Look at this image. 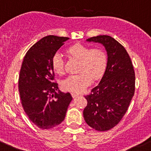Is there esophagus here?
Returning a JSON list of instances; mask_svg holds the SVG:
<instances>
[{
  "instance_id": "34e87169",
  "label": "esophagus",
  "mask_w": 151,
  "mask_h": 151,
  "mask_svg": "<svg viewBox=\"0 0 151 151\" xmlns=\"http://www.w3.org/2000/svg\"><path fill=\"white\" fill-rule=\"evenodd\" d=\"M71 94H72V97H78V96H79V94H77V93H75V92H72L71 93Z\"/></svg>"
}]
</instances>
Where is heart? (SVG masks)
I'll return each mask as SVG.
<instances>
[{"instance_id": "b5f03b06", "label": "heart", "mask_w": 151, "mask_h": 151, "mask_svg": "<svg viewBox=\"0 0 151 151\" xmlns=\"http://www.w3.org/2000/svg\"><path fill=\"white\" fill-rule=\"evenodd\" d=\"M67 53L80 61L78 75L70 76L62 82L63 89L73 92H81L91 83V78L97 80L103 75L107 65V56L100 49H91L81 43H76L67 49ZM54 73L64 74V60L60 53H56L52 59Z\"/></svg>"}]
</instances>
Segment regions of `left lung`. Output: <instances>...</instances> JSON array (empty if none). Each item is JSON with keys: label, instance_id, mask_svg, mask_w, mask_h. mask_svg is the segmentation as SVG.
Segmentation results:
<instances>
[{"label": "left lung", "instance_id": "1", "mask_svg": "<svg viewBox=\"0 0 151 151\" xmlns=\"http://www.w3.org/2000/svg\"><path fill=\"white\" fill-rule=\"evenodd\" d=\"M103 45L108 54L106 69L100 82L85 96V122L97 131H108L117 125L129 108L134 94L135 74L125 48L109 35L88 38Z\"/></svg>", "mask_w": 151, "mask_h": 151}]
</instances>
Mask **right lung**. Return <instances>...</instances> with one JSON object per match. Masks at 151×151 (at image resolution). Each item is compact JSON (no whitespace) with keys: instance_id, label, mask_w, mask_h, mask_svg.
<instances>
[{"instance_id":"1","label":"right lung","mask_w":151,"mask_h":151,"mask_svg":"<svg viewBox=\"0 0 151 151\" xmlns=\"http://www.w3.org/2000/svg\"><path fill=\"white\" fill-rule=\"evenodd\" d=\"M69 38L48 35L26 53L19 76L22 105L29 119L42 129L57 127L65 119L73 97L54 83L52 59Z\"/></svg>"}]
</instances>
